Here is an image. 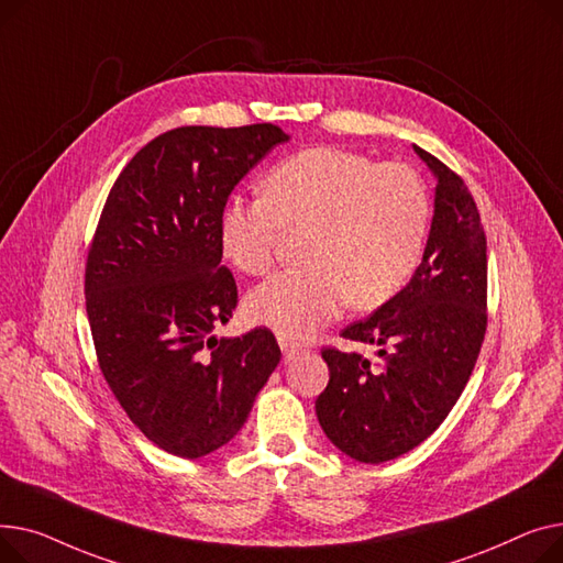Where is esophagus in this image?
Returning <instances> with one entry per match:
<instances>
[{"instance_id":"obj_1","label":"esophagus","mask_w":563,"mask_h":563,"mask_svg":"<svg viewBox=\"0 0 563 563\" xmlns=\"http://www.w3.org/2000/svg\"><path fill=\"white\" fill-rule=\"evenodd\" d=\"M279 347H282V352H284V358H286V361H290L297 352H302V343L284 339V336H279Z\"/></svg>"}]
</instances>
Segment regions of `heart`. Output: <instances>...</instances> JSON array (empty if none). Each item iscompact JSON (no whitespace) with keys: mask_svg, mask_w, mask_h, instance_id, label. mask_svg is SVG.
I'll return each instance as SVG.
<instances>
[{"mask_svg":"<svg viewBox=\"0 0 563 563\" xmlns=\"http://www.w3.org/2000/svg\"><path fill=\"white\" fill-rule=\"evenodd\" d=\"M429 192L405 163L361 152L307 147L263 179V197L231 195L220 247L231 266L266 275L286 234H307V266L254 288L247 316L284 339H302L336 318L388 305L416 275L429 227Z\"/></svg>","mask_w":563,"mask_h":563,"instance_id":"heart-1","label":"heart"}]
</instances>
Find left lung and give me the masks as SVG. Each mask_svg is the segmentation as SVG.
<instances>
[{
    "label": "left lung",
    "mask_w": 563,
    "mask_h": 563,
    "mask_svg": "<svg viewBox=\"0 0 563 563\" xmlns=\"http://www.w3.org/2000/svg\"><path fill=\"white\" fill-rule=\"evenodd\" d=\"M416 152L439 179L422 263L400 295L341 334L377 345V361L322 347L329 384L316 400L320 427L363 464L400 456L437 432L471 379L488 322L479 209L452 168Z\"/></svg>",
    "instance_id": "8db88e82"
}]
</instances>
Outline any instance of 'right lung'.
<instances>
[{
  "instance_id": "1",
  "label": "right lung",
  "mask_w": 563,
  "mask_h": 563,
  "mask_svg": "<svg viewBox=\"0 0 563 563\" xmlns=\"http://www.w3.org/2000/svg\"><path fill=\"white\" fill-rule=\"evenodd\" d=\"M282 126H179L150 141L115 179L92 234L84 292L99 371L161 450L200 459L239 434L282 350L268 327L216 339L239 305L220 266L231 190Z\"/></svg>"
}]
</instances>
